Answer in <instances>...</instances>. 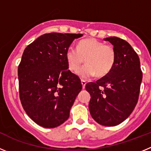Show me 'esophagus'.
Returning <instances> with one entry per match:
<instances>
[{
    "instance_id": "esophagus-1",
    "label": "esophagus",
    "mask_w": 151,
    "mask_h": 151,
    "mask_svg": "<svg viewBox=\"0 0 151 151\" xmlns=\"http://www.w3.org/2000/svg\"><path fill=\"white\" fill-rule=\"evenodd\" d=\"M81 83H82V88H85V85H86V82H85V80H82V81H81Z\"/></svg>"
}]
</instances>
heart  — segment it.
Instances as JSON below:
<instances>
[{"mask_svg":"<svg viewBox=\"0 0 151 151\" xmlns=\"http://www.w3.org/2000/svg\"><path fill=\"white\" fill-rule=\"evenodd\" d=\"M66 60L72 72H76L85 60L86 64L78 72L81 78H88L94 75L103 77L114 66L116 52L111 45H105L103 41L94 38H86L78 42L76 48L68 47Z\"/></svg>","mask_w":151,"mask_h":151,"instance_id":"b5f03b06","label":"heart"}]
</instances>
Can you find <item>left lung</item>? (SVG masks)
<instances>
[{
	"label": "left lung",
	"instance_id": "left-lung-1",
	"mask_svg": "<svg viewBox=\"0 0 151 151\" xmlns=\"http://www.w3.org/2000/svg\"><path fill=\"white\" fill-rule=\"evenodd\" d=\"M113 45L116 61L111 71L85 88L91 94L92 118L104 126H115L132 113L139 97L142 72L138 54L127 41L117 37L104 38Z\"/></svg>",
	"mask_w": 151,
	"mask_h": 151
}]
</instances>
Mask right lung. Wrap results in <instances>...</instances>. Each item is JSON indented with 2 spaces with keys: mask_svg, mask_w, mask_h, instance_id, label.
<instances>
[{
  "mask_svg": "<svg viewBox=\"0 0 151 151\" xmlns=\"http://www.w3.org/2000/svg\"><path fill=\"white\" fill-rule=\"evenodd\" d=\"M82 34L42 35L24 50L18 67L21 104L26 114L44 128H55L68 119L82 88L79 77L71 73L66 51Z\"/></svg>",
  "mask_w": 151,
  "mask_h": 151,
  "instance_id": "right-lung-1",
  "label": "right lung"
}]
</instances>
